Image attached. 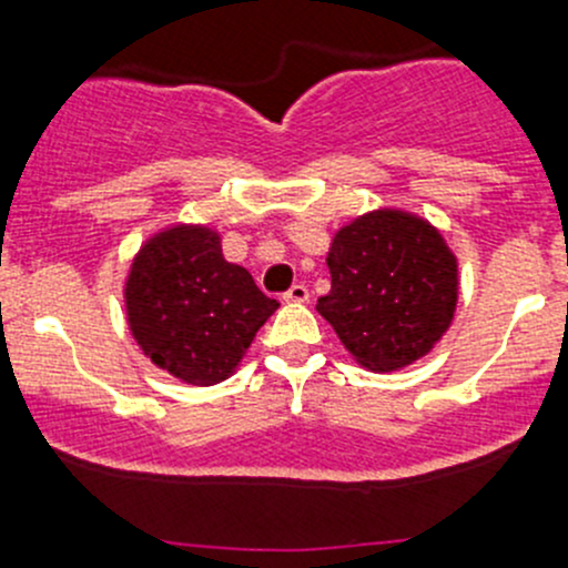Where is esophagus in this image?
<instances>
[{
  "mask_svg": "<svg viewBox=\"0 0 568 568\" xmlns=\"http://www.w3.org/2000/svg\"><path fill=\"white\" fill-rule=\"evenodd\" d=\"M307 296H311V291H307L305 283H294L288 291L283 294L285 302H307Z\"/></svg>",
  "mask_w": 568,
  "mask_h": 568,
  "instance_id": "esophagus-1",
  "label": "esophagus"
}]
</instances>
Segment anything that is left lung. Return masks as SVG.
<instances>
[{
  "mask_svg": "<svg viewBox=\"0 0 568 568\" xmlns=\"http://www.w3.org/2000/svg\"><path fill=\"white\" fill-rule=\"evenodd\" d=\"M329 294L316 311L371 371H395L432 352L459 296L456 257L428 222L374 211L332 242Z\"/></svg>",
  "mask_w": 568,
  "mask_h": 568,
  "instance_id": "8db88e82",
  "label": "left lung"
}]
</instances>
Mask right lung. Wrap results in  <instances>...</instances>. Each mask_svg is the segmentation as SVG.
I'll list each match as a JSON object with an SVG mask.
<instances>
[{"label":"right lung","instance_id":"right-lung-1","mask_svg":"<svg viewBox=\"0 0 568 568\" xmlns=\"http://www.w3.org/2000/svg\"><path fill=\"white\" fill-rule=\"evenodd\" d=\"M280 307L247 268L222 257L209 227L178 225L134 257L125 311L142 352L189 385L227 379L255 332Z\"/></svg>","mask_w":568,"mask_h":568}]
</instances>
